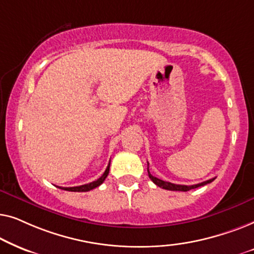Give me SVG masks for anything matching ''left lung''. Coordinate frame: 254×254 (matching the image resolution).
<instances>
[{
  "mask_svg": "<svg viewBox=\"0 0 254 254\" xmlns=\"http://www.w3.org/2000/svg\"><path fill=\"white\" fill-rule=\"evenodd\" d=\"M148 176L149 178H150L154 184L156 185L161 187V189H164V190H182V192H187V190H193V189H197V187L200 186H204L207 185V184H209L211 182H214L215 178L213 179H209V180H206V182L203 183H200V184H196V185H190V186H187V185H177V184H172V183H169V182H164V180L162 179H158L154 177L149 171V164H148Z\"/></svg>",
  "mask_w": 254,
  "mask_h": 254,
  "instance_id": "left-lung-1",
  "label": "left lung"
}]
</instances>
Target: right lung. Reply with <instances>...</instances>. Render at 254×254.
I'll return each mask as SVG.
<instances>
[{
    "mask_svg": "<svg viewBox=\"0 0 254 254\" xmlns=\"http://www.w3.org/2000/svg\"><path fill=\"white\" fill-rule=\"evenodd\" d=\"M109 171H110V163H109V165H107L105 172L103 173V176L100 177V178L97 179V180H95V182L85 184V185H81V186L59 187V189H62V190H69V192H88V190H91L93 189H96V187H98L99 185H102V184L104 183V180L106 179L107 175H109Z\"/></svg>",
    "mask_w": 254,
    "mask_h": 254,
    "instance_id": "add662e5",
    "label": "right lung"
}]
</instances>
